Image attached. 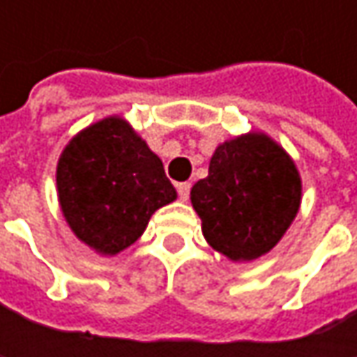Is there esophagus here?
<instances>
[{"label":"esophagus","mask_w":357,"mask_h":357,"mask_svg":"<svg viewBox=\"0 0 357 357\" xmlns=\"http://www.w3.org/2000/svg\"><path fill=\"white\" fill-rule=\"evenodd\" d=\"M176 190H178V199L188 200V195H190V183H178V185H176Z\"/></svg>","instance_id":"esophagus-1"}]
</instances>
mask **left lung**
<instances>
[{"mask_svg":"<svg viewBox=\"0 0 357 357\" xmlns=\"http://www.w3.org/2000/svg\"><path fill=\"white\" fill-rule=\"evenodd\" d=\"M190 202L214 250L232 262H250L270 252L294 222L302 176L282 144L250 130L216 146L208 176L192 186Z\"/></svg>","mask_w":357,"mask_h":357,"instance_id":"8db88e82","label":"left lung"}]
</instances>
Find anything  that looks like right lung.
<instances>
[{
  "label": "right lung",
  "mask_w": 357,
  "mask_h": 357,
  "mask_svg": "<svg viewBox=\"0 0 357 357\" xmlns=\"http://www.w3.org/2000/svg\"><path fill=\"white\" fill-rule=\"evenodd\" d=\"M55 178L65 222L101 256L129 248L151 216L176 200L162 160L119 115L79 130L59 155Z\"/></svg>",
  "instance_id": "right-lung-1"
}]
</instances>
